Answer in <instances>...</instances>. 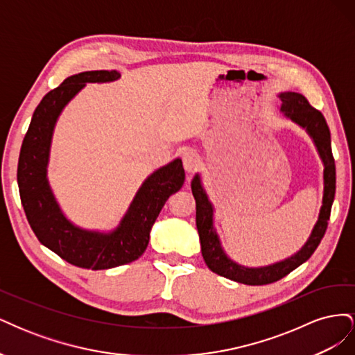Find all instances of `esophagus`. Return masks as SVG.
Masks as SVG:
<instances>
[{"mask_svg": "<svg viewBox=\"0 0 355 355\" xmlns=\"http://www.w3.org/2000/svg\"><path fill=\"white\" fill-rule=\"evenodd\" d=\"M182 161H184V167L187 171H194L201 164L200 155L194 151V149H188V151H185L184 155H182Z\"/></svg>", "mask_w": 355, "mask_h": 355, "instance_id": "esophagus-1", "label": "esophagus"}]
</instances>
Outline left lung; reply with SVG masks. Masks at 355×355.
Masks as SVG:
<instances>
[{"label": "left lung", "mask_w": 355, "mask_h": 355, "mask_svg": "<svg viewBox=\"0 0 355 355\" xmlns=\"http://www.w3.org/2000/svg\"><path fill=\"white\" fill-rule=\"evenodd\" d=\"M282 98V111L293 120L299 125L306 128V132L314 139L318 154L324 163V196H323V206L320 210V216L315 223V227L311 234L306 244L300 249L295 256L288 259L278 262L270 266L263 268H245L239 263L232 262L230 257L223 253L218 234L213 228V209L211 204L207 200L206 192H204L198 175L192 179L191 189L192 196L196 198V222L201 243V253L206 265L213 272L230 278L232 282L249 284V286H263L271 284L283 277L292 272L299 265L306 262L315 249L318 247L321 239L324 237L327 230V222L330 219L331 204L335 198L336 191V167L335 158L331 154V144H330V130L324 120L323 114L318 110L313 108L306 101L305 96L295 92H287L280 94Z\"/></svg>", "instance_id": "1"}]
</instances>
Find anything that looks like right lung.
Segmentation results:
<instances>
[{"mask_svg": "<svg viewBox=\"0 0 355 355\" xmlns=\"http://www.w3.org/2000/svg\"><path fill=\"white\" fill-rule=\"evenodd\" d=\"M118 77L120 72L115 69L87 71L68 77L59 87L49 92L32 115L17 163L20 201L40 243L71 265L93 271L139 259L146 249L149 232L161 209L185 180L182 159L171 161L154 171L139 189L120 227L111 234L80 230L60 213L46 179L53 127L63 106L85 83H106Z\"/></svg>", "mask_w": 355, "mask_h": 355, "instance_id": "obj_1", "label": "right lung"}]
</instances>
